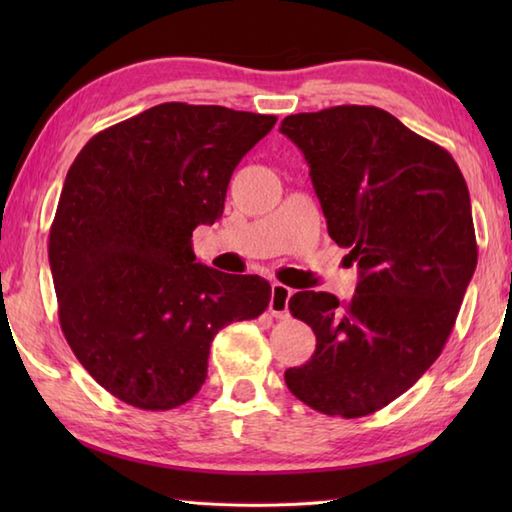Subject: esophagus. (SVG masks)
I'll list each match as a JSON object with an SVG mask.
<instances>
[{"mask_svg": "<svg viewBox=\"0 0 512 512\" xmlns=\"http://www.w3.org/2000/svg\"><path fill=\"white\" fill-rule=\"evenodd\" d=\"M292 297V290L284 284H273V292H270V303L268 310L275 319H286L288 317V301Z\"/></svg>", "mask_w": 512, "mask_h": 512, "instance_id": "1", "label": "esophagus"}]
</instances>
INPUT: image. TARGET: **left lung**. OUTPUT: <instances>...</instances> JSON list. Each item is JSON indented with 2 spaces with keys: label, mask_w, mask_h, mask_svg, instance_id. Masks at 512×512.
<instances>
[{
  "label": "left lung",
  "mask_w": 512,
  "mask_h": 512,
  "mask_svg": "<svg viewBox=\"0 0 512 512\" xmlns=\"http://www.w3.org/2000/svg\"><path fill=\"white\" fill-rule=\"evenodd\" d=\"M306 158L328 233L350 248L358 286L292 295L317 350L286 385L325 416L387 407L440 356L477 266L471 198L447 149L372 105H336L281 121Z\"/></svg>",
  "instance_id": "8db88e82"
}]
</instances>
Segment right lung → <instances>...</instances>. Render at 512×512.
<instances>
[{
  "label": "right lung",
  "mask_w": 512,
  "mask_h": 512,
  "mask_svg": "<svg viewBox=\"0 0 512 512\" xmlns=\"http://www.w3.org/2000/svg\"><path fill=\"white\" fill-rule=\"evenodd\" d=\"M277 116L162 103L88 140L50 226L59 323L88 374L127 405L167 411L206 380L213 336L268 308L270 284L195 259L228 180Z\"/></svg>",
  "instance_id": "add662e5"
}]
</instances>
